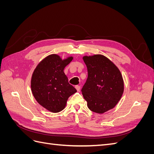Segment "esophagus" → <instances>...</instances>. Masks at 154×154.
<instances>
[{
  "label": "esophagus",
  "instance_id": "1",
  "mask_svg": "<svg viewBox=\"0 0 154 154\" xmlns=\"http://www.w3.org/2000/svg\"><path fill=\"white\" fill-rule=\"evenodd\" d=\"M75 88H76V89L78 91H80V86L76 85V86H75Z\"/></svg>",
  "mask_w": 154,
  "mask_h": 154
}]
</instances>
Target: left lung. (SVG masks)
Segmentation results:
<instances>
[{
    "label": "left lung",
    "mask_w": 154,
    "mask_h": 154,
    "mask_svg": "<svg viewBox=\"0 0 154 154\" xmlns=\"http://www.w3.org/2000/svg\"><path fill=\"white\" fill-rule=\"evenodd\" d=\"M88 78L82 88V94L91 111L103 114L113 109L122 96L123 77L119 70L103 55L84 57Z\"/></svg>",
    "instance_id": "left-lung-1"
}]
</instances>
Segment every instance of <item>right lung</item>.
I'll return each instance as SVG.
<instances>
[{"mask_svg": "<svg viewBox=\"0 0 154 154\" xmlns=\"http://www.w3.org/2000/svg\"><path fill=\"white\" fill-rule=\"evenodd\" d=\"M72 57L62 60L57 54L44 58L35 69L31 79V91L38 103L52 112H58L77 91L68 82L63 70Z\"/></svg>", "mask_w": 154, "mask_h": 154, "instance_id": "1", "label": "right lung"}]
</instances>
